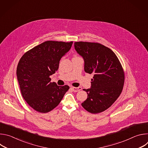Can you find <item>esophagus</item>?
<instances>
[{"mask_svg":"<svg viewBox=\"0 0 148 148\" xmlns=\"http://www.w3.org/2000/svg\"><path fill=\"white\" fill-rule=\"evenodd\" d=\"M81 87H71V90L74 91V92H78L80 90H81Z\"/></svg>","mask_w":148,"mask_h":148,"instance_id":"34e87169","label":"esophagus"}]
</instances>
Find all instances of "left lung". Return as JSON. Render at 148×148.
<instances>
[{
  "label": "left lung",
  "mask_w": 148,
  "mask_h": 148,
  "mask_svg": "<svg viewBox=\"0 0 148 148\" xmlns=\"http://www.w3.org/2000/svg\"><path fill=\"white\" fill-rule=\"evenodd\" d=\"M74 48L83 58L84 71L94 74L91 87L84 89L87 99L81 103L90 113L98 114L110 108L120 95L124 83V73L115 54L97 43L75 42Z\"/></svg>",
  "instance_id": "obj_1"
}]
</instances>
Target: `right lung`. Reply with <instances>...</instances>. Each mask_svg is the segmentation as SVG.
I'll use <instances>...</instances> for the list:
<instances>
[{"label":"right lung","mask_w":148,"mask_h":148,"mask_svg":"<svg viewBox=\"0 0 148 148\" xmlns=\"http://www.w3.org/2000/svg\"><path fill=\"white\" fill-rule=\"evenodd\" d=\"M73 41H47L26 52L20 58L16 74L22 95L34 110L48 112L59 104L68 86H58L50 76L58 69L61 58L71 48Z\"/></svg>","instance_id":"right-lung-1"}]
</instances>
